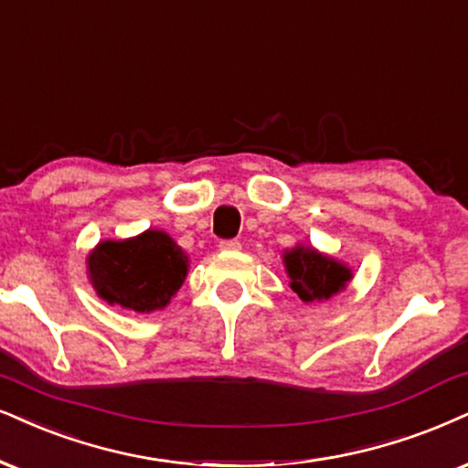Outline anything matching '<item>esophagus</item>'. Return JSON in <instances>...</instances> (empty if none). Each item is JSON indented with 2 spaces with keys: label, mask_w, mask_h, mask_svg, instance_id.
<instances>
[{
  "label": "esophagus",
  "mask_w": 468,
  "mask_h": 468,
  "mask_svg": "<svg viewBox=\"0 0 468 468\" xmlns=\"http://www.w3.org/2000/svg\"><path fill=\"white\" fill-rule=\"evenodd\" d=\"M218 248H220V250H239L241 244L238 239H222L220 244H218Z\"/></svg>",
  "instance_id": "esophagus-1"
}]
</instances>
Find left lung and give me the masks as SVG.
I'll list each match as a JSON object with an SVG mask.
<instances>
[{
  "mask_svg": "<svg viewBox=\"0 0 468 468\" xmlns=\"http://www.w3.org/2000/svg\"><path fill=\"white\" fill-rule=\"evenodd\" d=\"M289 287L303 303H322L346 289L352 281V270L346 263L322 254L315 248L298 244L282 252Z\"/></svg>",
  "mask_w": 468,
  "mask_h": 468,
  "instance_id": "1",
  "label": "left lung"
}]
</instances>
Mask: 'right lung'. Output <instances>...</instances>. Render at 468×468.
<instances>
[{"instance_id": "add662e5", "label": "right lung", "mask_w": 468, "mask_h": 468, "mask_svg": "<svg viewBox=\"0 0 468 468\" xmlns=\"http://www.w3.org/2000/svg\"><path fill=\"white\" fill-rule=\"evenodd\" d=\"M186 276L187 254L157 229L132 239L101 241L88 254V278L99 298L135 313L164 309Z\"/></svg>"}]
</instances>
